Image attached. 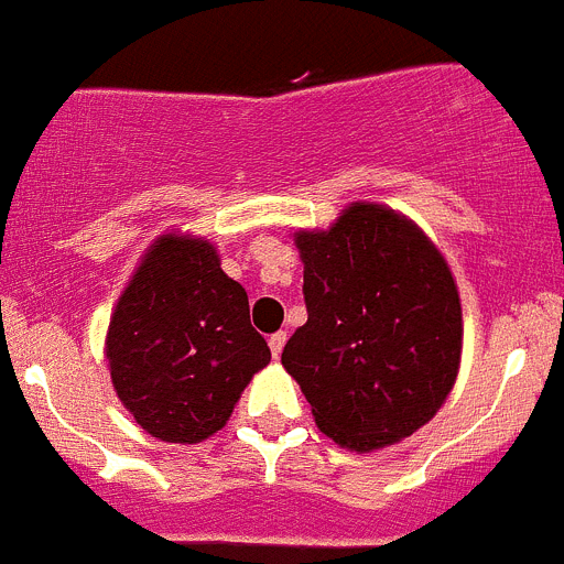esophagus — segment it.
I'll use <instances>...</instances> for the list:
<instances>
[{
  "label": "esophagus",
  "mask_w": 564,
  "mask_h": 564,
  "mask_svg": "<svg viewBox=\"0 0 564 564\" xmlns=\"http://www.w3.org/2000/svg\"><path fill=\"white\" fill-rule=\"evenodd\" d=\"M283 345H286V332H278V334H272V337H270L272 357H275V359H281V354H283Z\"/></svg>",
  "instance_id": "34e87169"
}]
</instances>
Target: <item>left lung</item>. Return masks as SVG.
<instances>
[{
  "label": "left lung",
  "instance_id": "obj_1",
  "mask_svg": "<svg viewBox=\"0 0 564 564\" xmlns=\"http://www.w3.org/2000/svg\"><path fill=\"white\" fill-rule=\"evenodd\" d=\"M294 247L308 319L281 365L334 444H399L458 379L464 317L449 263L413 219L377 202H351L328 230H297Z\"/></svg>",
  "mask_w": 564,
  "mask_h": 564
}]
</instances>
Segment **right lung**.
Listing matches in <instances>:
<instances>
[{"instance_id":"add662e5","label":"right lung","mask_w":564,"mask_h":564,"mask_svg":"<svg viewBox=\"0 0 564 564\" xmlns=\"http://www.w3.org/2000/svg\"><path fill=\"white\" fill-rule=\"evenodd\" d=\"M104 354L120 404L169 444L219 433L272 359L216 245L182 230L156 236L140 258L111 308Z\"/></svg>"}]
</instances>
